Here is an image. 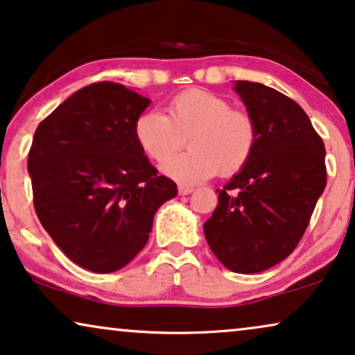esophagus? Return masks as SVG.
<instances>
[{
	"label": "esophagus",
	"mask_w": 355,
	"mask_h": 355,
	"mask_svg": "<svg viewBox=\"0 0 355 355\" xmlns=\"http://www.w3.org/2000/svg\"><path fill=\"white\" fill-rule=\"evenodd\" d=\"M178 191H179V196H187V194H191L192 191H194V187H189V186H179V187H178Z\"/></svg>",
	"instance_id": "obj_1"
}]
</instances>
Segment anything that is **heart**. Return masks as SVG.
<instances>
[{
  "label": "heart",
  "instance_id": "1",
  "mask_svg": "<svg viewBox=\"0 0 355 355\" xmlns=\"http://www.w3.org/2000/svg\"><path fill=\"white\" fill-rule=\"evenodd\" d=\"M133 135L144 155L156 164L166 163L188 140L191 151L164 164L174 181L196 184L220 173L241 171L254 155L259 130L248 110L214 91L191 87L174 96L166 116L146 110L133 123Z\"/></svg>",
  "mask_w": 355,
  "mask_h": 355
}]
</instances>
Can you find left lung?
<instances>
[{
    "mask_svg": "<svg viewBox=\"0 0 355 355\" xmlns=\"http://www.w3.org/2000/svg\"><path fill=\"white\" fill-rule=\"evenodd\" d=\"M234 89L254 117L259 140L250 163L223 189L204 225L225 268L254 274L284 261L305 233L326 186L323 138L295 101L261 83Z\"/></svg>",
    "mask_w": 355,
    "mask_h": 355,
    "instance_id": "1",
    "label": "left lung"
}]
</instances>
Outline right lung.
<instances>
[{"instance_id":"add662e5","label":"right lung","mask_w":355,"mask_h":355,"mask_svg":"<svg viewBox=\"0 0 355 355\" xmlns=\"http://www.w3.org/2000/svg\"><path fill=\"white\" fill-rule=\"evenodd\" d=\"M150 99L114 81L81 87L39 123L27 169L34 209L60 250L99 274L127 266L148 241L176 182L137 145Z\"/></svg>"}]
</instances>
